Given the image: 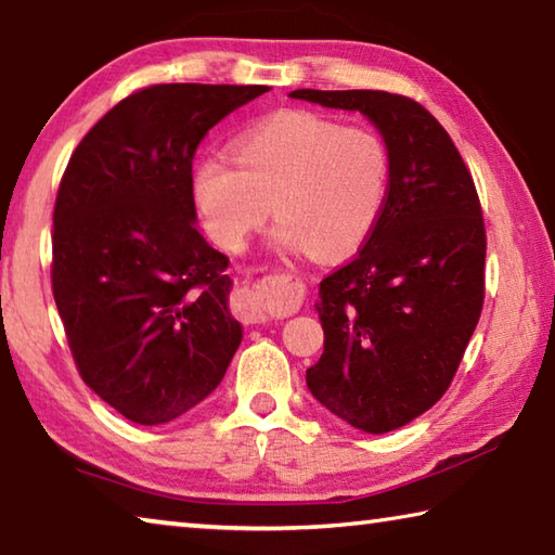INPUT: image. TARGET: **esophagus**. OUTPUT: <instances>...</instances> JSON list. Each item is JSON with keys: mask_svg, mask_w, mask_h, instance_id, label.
<instances>
[{"mask_svg": "<svg viewBox=\"0 0 555 555\" xmlns=\"http://www.w3.org/2000/svg\"><path fill=\"white\" fill-rule=\"evenodd\" d=\"M241 307H243L241 314H243V319H246V322H250V324L266 322V314H262V309H260L258 295L253 293V289H246V293H243V305Z\"/></svg>", "mask_w": 555, "mask_h": 555, "instance_id": "1", "label": "esophagus"}]
</instances>
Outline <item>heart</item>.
I'll return each mask as SVG.
<instances>
[{
  "label": "heart",
  "instance_id": "obj_1",
  "mask_svg": "<svg viewBox=\"0 0 555 555\" xmlns=\"http://www.w3.org/2000/svg\"><path fill=\"white\" fill-rule=\"evenodd\" d=\"M390 170V149L371 126L283 112L238 135L236 165L223 155L199 160L192 188L204 229L221 248H243L272 204L283 246L338 258L371 236Z\"/></svg>",
  "mask_w": 555,
  "mask_h": 555
}]
</instances>
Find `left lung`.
Masks as SVG:
<instances>
[{
  "instance_id": "left-lung-1",
  "label": "left lung",
  "mask_w": 555,
  "mask_h": 555,
  "mask_svg": "<svg viewBox=\"0 0 555 555\" xmlns=\"http://www.w3.org/2000/svg\"><path fill=\"white\" fill-rule=\"evenodd\" d=\"M361 112L390 149V192L353 260L322 280L324 353L307 387L367 434L395 431L449 390L485 302V219L473 175L420 102L383 90H295Z\"/></svg>"
}]
</instances>
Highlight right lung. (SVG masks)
Instances as JSON below:
<instances>
[{"mask_svg": "<svg viewBox=\"0 0 555 555\" xmlns=\"http://www.w3.org/2000/svg\"><path fill=\"white\" fill-rule=\"evenodd\" d=\"M266 85H149L77 143L53 209L51 285L82 380L143 426L217 390L241 344L229 258L194 227L192 158Z\"/></svg>", "mask_w": 555, "mask_h": 555, "instance_id": "1", "label": "right lung"}]
</instances>
